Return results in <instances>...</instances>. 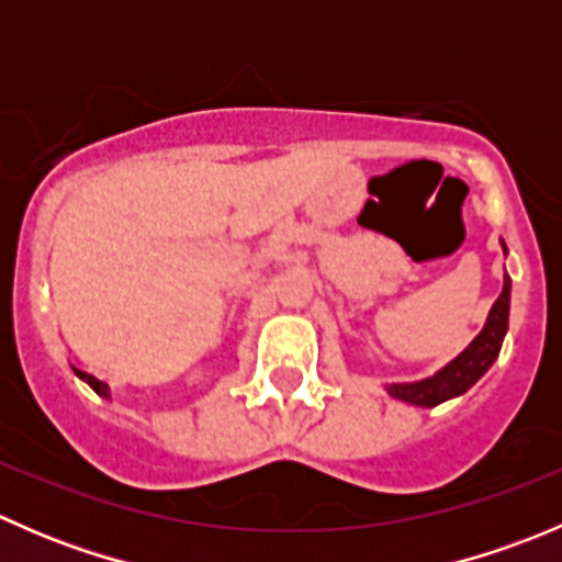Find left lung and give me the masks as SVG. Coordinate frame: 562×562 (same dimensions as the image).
I'll return each instance as SVG.
<instances>
[{"instance_id": "left-lung-1", "label": "left lung", "mask_w": 562, "mask_h": 562, "mask_svg": "<svg viewBox=\"0 0 562 562\" xmlns=\"http://www.w3.org/2000/svg\"><path fill=\"white\" fill-rule=\"evenodd\" d=\"M503 252H508L506 245H503ZM508 310H512V277L503 274V293L497 296V302L492 304L479 337H475L457 359H451L449 364L440 367L435 375L411 383H389V394L394 396V400L411 402V405L418 407H435L440 405V402L462 396L475 381H481V378L486 375V370H490V367L495 364L497 356H501L503 339H506L508 331Z\"/></svg>"}]
</instances>
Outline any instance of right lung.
Here are the masks:
<instances>
[{
	"mask_svg": "<svg viewBox=\"0 0 562 562\" xmlns=\"http://www.w3.org/2000/svg\"><path fill=\"white\" fill-rule=\"evenodd\" d=\"M72 372H76V375L81 378L83 383H89V386H92L94 391H98L100 396H105V400H111V389H108V383L98 381V378H94V375H89V372H83V370H76V367H72Z\"/></svg>",
	"mask_w": 562,
	"mask_h": 562,
	"instance_id": "1",
	"label": "right lung"
}]
</instances>
